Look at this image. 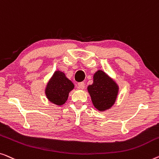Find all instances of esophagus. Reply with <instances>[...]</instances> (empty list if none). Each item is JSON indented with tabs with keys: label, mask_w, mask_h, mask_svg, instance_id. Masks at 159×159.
Returning a JSON list of instances; mask_svg holds the SVG:
<instances>
[{
	"label": "esophagus",
	"mask_w": 159,
	"mask_h": 159,
	"mask_svg": "<svg viewBox=\"0 0 159 159\" xmlns=\"http://www.w3.org/2000/svg\"><path fill=\"white\" fill-rule=\"evenodd\" d=\"M85 87V83L84 82H80L78 84V86L77 88L79 89H84Z\"/></svg>",
	"instance_id": "34e87169"
}]
</instances>
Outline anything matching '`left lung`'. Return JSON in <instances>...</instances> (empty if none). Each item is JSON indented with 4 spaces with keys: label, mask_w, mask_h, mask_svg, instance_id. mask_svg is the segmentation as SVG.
Wrapping results in <instances>:
<instances>
[{
    "label": "left lung",
    "mask_w": 159,
    "mask_h": 159,
    "mask_svg": "<svg viewBox=\"0 0 159 159\" xmlns=\"http://www.w3.org/2000/svg\"><path fill=\"white\" fill-rule=\"evenodd\" d=\"M88 91L94 107L99 111H104L114 104L118 88L106 73L98 70L93 75V83L89 85Z\"/></svg>",
    "instance_id": "1"
}]
</instances>
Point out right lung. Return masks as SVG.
Returning <instances> with one entry per match:
<instances>
[{
	"instance_id": "right-lung-1",
	"label": "right lung",
	"mask_w": 159,
	"mask_h": 159,
	"mask_svg": "<svg viewBox=\"0 0 159 159\" xmlns=\"http://www.w3.org/2000/svg\"><path fill=\"white\" fill-rule=\"evenodd\" d=\"M74 85L62 72L56 71L53 75L46 89V95L51 102L57 105L65 104L68 97V93Z\"/></svg>"
}]
</instances>
